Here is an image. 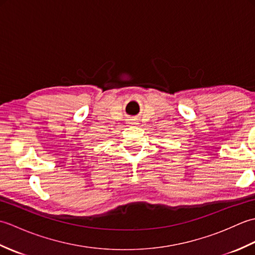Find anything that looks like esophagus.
Here are the masks:
<instances>
[{
	"mask_svg": "<svg viewBox=\"0 0 255 255\" xmlns=\"http://www.w3.org/2000/svg\"><path fill=\"white\" fill-rule=\"evenodd\" d=\"M128 124L129 125H138L139 123H138L137 118H130V119H128Z\"/></svg>",
	"mask_w": 255,
	"mask_h": 255,
	"instance_id": "esophagus-1",
	"label": "esophagus"
}]
</instances>
